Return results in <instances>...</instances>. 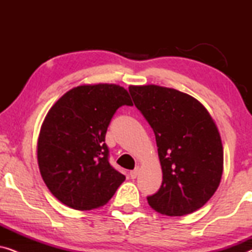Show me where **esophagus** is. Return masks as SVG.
<instances>
[{"mask_svg":"<svg viewBox=\"0 0 252 252\" xmlns=\"http://www.w3.org/2000/svg\"><path fill=\"white\" fill-rule=\"evenodd\" d=\"M139 173H140V167L139 166H136L135 168H134L133 171H130V178L132 179H135L137 175H139Z\"/></svg>","mask_w":252,"mask_h":252,"instance_id":"34e87169","label":"esophagus"}]
</instances>
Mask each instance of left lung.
Returning <instances> with one entry per match:
<instances>
[{
  "label": "left lung",
  "mask_w": 252,
  "mask_h": 252,
  "mask_svg": "<svg viewBox=\"0 0 252 252\" xmlns=\"http://www.w3.org/2000/svg\"><path fill=\"white\" fill-rule=\"evenodd\" d=\"M134 104L153 128L163 181L148 196L155 211L180 217L201 209L219 187L223 170L220 134L192 96L156 85L129 86Z\"/></svg>",
  "instance_id": "left-lung-1"
}]
</instances>
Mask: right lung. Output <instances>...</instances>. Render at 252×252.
<instances>
[{
  "mask_svg": "<svg viewBox=\"0 0 252 252\" xmlns=\"http://www.w3.org/2000/svg\"><path fill=\"white\" fill-rule=\"evenodd\" d=\"M123 105H133L124 87L82 85L65 93L47 113L37 139V163L48 189L68 208L103 206L125 181L110 165L105 144L109 124Z\"/></svg>",
  "mask_w": 252,
  "mask_h": 252,
  "instance_id": "1",
  "label": "right lung"
}]
</instances>
